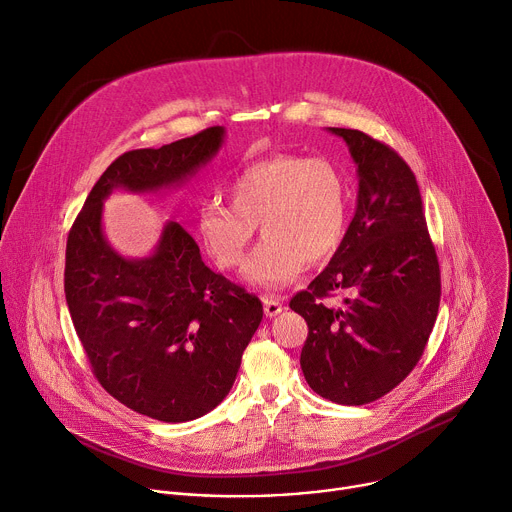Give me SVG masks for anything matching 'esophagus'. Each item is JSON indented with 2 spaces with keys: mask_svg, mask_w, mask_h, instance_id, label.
Returning a JSON list of instances; mask_svg holds the SVG:
<instances>
[{
  "mask_svg": "<svg viewBox=\"0 0 512 512\" xmlns=\"http://www.w3.org/2000/svg\"><path fill=\"white\" fill-rule=\"evenodd\" d=\"M264 313L266 318H277L279 313L283 311V301L281 297H264Z\"/></svg>",
  "mask_w": 512,
  "mask_h": 512,
  "instance_id": "esophagus-1",
  "label": "esophagus"
}]
</instances>
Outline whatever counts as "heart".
<instances>
[{
	"label": "heart",
	"instance_id": "1",
	"mask_svg": "<svg viewBox=\"0 0 512 512\" xmlns=\"http://www.w3.org/2000/svg\"><path fill=\"white\" fill-rule=\"evenodd\" d=\"M231 205L217 199L199 211V235L221 268L242 264L256 225L262 242L244 264L248 285L277 291L307 262L340 246L348 223V184L326 157L274 153L252 162L229 186Z\"/></svg>",
	"mask_w": 512,
	"mask_h": 512
}]
</instances>
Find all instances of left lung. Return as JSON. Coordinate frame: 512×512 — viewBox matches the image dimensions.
Returning <instances> with one entry per match:
<instances>
[{
    "label": "left lung",
    "mask_w": 512,
    "mask_h": 512,
    "mask_svg": "<svg viewBox=\"0 0 512 512\" xmlns=\"http://www.w3.org/2000/svg\"><path fill=\"white\" fill-rule=\"evenodd\" d=\"M357 164L359 199L330 264L289 307L307 322L301 371L318 396L371 404L420 361L441 301V268L414 172L389 145L336 129ZM348 290L342 308L321 299Z\"/></svg>",
    "instance_id": "left-lung-1"
}]
</instances>
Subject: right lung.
<instances>
[{"mask_svg":"<svg viewBox=\"0 0 512 512\" xmlns=\"http://www.w3.org/2000/svg\"><path fill=\"white\" fill-rule=\"evenodd\" d=\"M223 135V127H209L116 157L67 235L65 299L92 373L114 400L162 422L201 418L223 402L262 322V303L213 272L176 221L151 256L116 254L102 231V203L116 188L184 184L219 151Z\"/></svg>","mask_w":512,"mask_h":512,"instance_id":"right-lung-1","label":"right lung"}]
</instances>
